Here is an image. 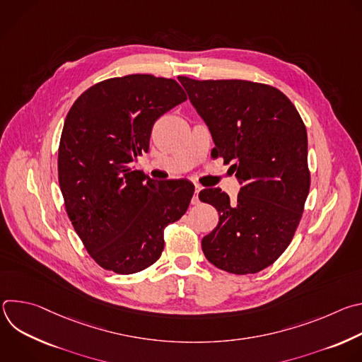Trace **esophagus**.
I'll list each match as a JSON object with an SVG mask.
<instances>
[{
  "mask_svg": "<svg viewBox=\"0 0 362 362\" xmlns=\"http://www.w3.org/2000/svg\"><path fill=\"white\" fill-rule=\"evenodd\" d=\"M202 189H203V187L199 186V185L194 186V193H193V197H192V203H193V204H197V203H199V192H200Z\"/></svg>",
  "mask_w": 362,
  "mask_h": 362,
  "instance_id": "esophagus-1",
  "label": "esophagus"
}]
</instances>
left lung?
<instances>
[{
  "label": "left lung",
  "mask_w": 362,
  "mask_h": 362,
  "mask_svg": "<svg viewBox=\"0 0 362 362\" xmlns=\"http://www.w3.org/2000/svg\"><path fill=\"white\" fill-rule=\"evenodd\" d=\"M208 126L219 156L242 185L236 202L216 189L199 193L219 212L218 226L202 239L216 268L256 274L291 243L309 192L305 124L278 88L246 80L177 77Z\"/></svg>",
  "instance_id": "1"
}]
</instances>
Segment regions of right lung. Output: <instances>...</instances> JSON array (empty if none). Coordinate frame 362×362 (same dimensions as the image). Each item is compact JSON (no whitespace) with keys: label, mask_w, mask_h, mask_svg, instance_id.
<instances>
[{"label":"right lung","mask_w":362,"mask_h":362,"mask_svg":"<svg viewBox=\"0 0 362 362\" xmlns=\"http://www.w3.org/2000/svg\"><path fill=\"white\" fill-rule=\"evenodd\" d=\"M173 78L130 74L94 84L71 106L59 147L67 215L93 259L130 275L156 262L163 229L189 208L194 186L154 183L132 169L154 122L186 100Z\"/></svg>","instance_id":"add662e5"}]
</instances>
